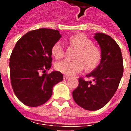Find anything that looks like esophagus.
Returning a JSON list of instances; mask_svg holds the SVG:
<instances>
[{"label": "esophagus", "instance_id": "esophagus-1", "mask_svg": "<svg viewBox=\"0 0 131 131\" xmlns=\"http://www.w3.org/2000/svg\"><path fill=\"white\" fill-rule=\"evenodd\" d=\"M68 79H69V77H68V76H64V80H67Z\"/></svg>", "mask_w": 131, "mask_h": 131}]
</instances>
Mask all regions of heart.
Listing matches in <instances>:
<instances>
[{
	"mask_svg": "<svg viewBox=\"0 0 131 131\" xmlns=\"http://www.w3.org/2000/svg\"><path fill=\"white\" fill-rule=\"evenodd\" d=\"M71 46L77 48L78 51L74 56V60H64L57 63L56 69L61 73L71 76L83 70L85 64L87 69H94L100 60V52L93 45L91 40L82 34L74 35L69 38ZM52 55L57 59H60L64 55L62 43L57 41L51 49Z\"/></svg>",
	"mask_w": 131,
	"mask_h": 131,
	"instance_id": "b5f03b06",
	"label": "heart"
}]
</instances>
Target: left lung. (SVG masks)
I'll use <instances>...</instances> for the list:
<instances>
[{"mask_svg":"<svg viewBox=\"0 0 131 131\" xmlns=\"http://www.w3.org/2000/svg\"><path fill=\"white\" fill-rule=\"evenodd\" d=\"M101 50L99 65L86 76L93 79L85 81L80 78L79 84L72 93L78 105L89 111L105 106L116 93L124 73L121 49L112 38L102 33L94 36Z\"/></svg>","mask_w":131,"mask_h":131,"instance_id":"1","label":"left lung"}]
</instances>
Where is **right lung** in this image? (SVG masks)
Listing matches in <instances>:
<instances>
[{"label":"right lung","instance_id":"right-lung-1","mask_svg":"<svg viewBox=\"0 0 131 131\" xmlns=\"http://www.w3.org/2000/svg\"><path fill=\"white\" fill-rule=\"evenodd\" d=\"M62 35L57 30L31 31L17 42L10 58L11 84L20 101L29 107L46 103L52 88L63 80L60 71L46 73L51 67L52 46Z\"/></svg>","mask_w":131,"mask_h":131}]
</instances>
